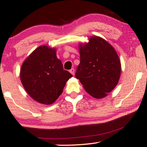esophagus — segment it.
I'll use <instances>...</instances> for the list:
<instances>
[{"instance_id": "1", "label": "esophagus", "mask_w": 147, "mask_h": 147, "mask_svg": "<svg viewBox=\"0 0 147 147\" xmlns=\"http://www.w3.org/2000/svg\"><path fill=\"white\" fill-rule=\"evenodd\" d=\"M69 72H70V73H71L72 74H73V75H74V69H73H73H71V70H70Z\"/></svg>"}]
</instances>
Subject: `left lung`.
<instances>
[{
	"label": "left lung",
	"mask_w": 147,
	"mask_h": 147,
	"mask_svg": "<svg viewBox=\"0 0 147 147\" xmlns=\"http://www.w3.org/2000/svg\"><path fill=\"white\" fill-rule=\"evenodd\" d=\"M80 64L75 76L88 94L96 98L106 96L119 82L121 67L114 48L98 36L80 46Z\"/></svg>",
	"instance_id": "8db88e82"
}]
</instances>
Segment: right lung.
Listing matches in <instances>:
<instances>
[{"mask_svg":"<svg viewBox=\"0 0 147 147\" xmlns=\"http://www.w3.org/2000/svg\"><path fill=\"white\" fill-rule=\"evenodd\" d=\"M24 89L37 102L53 103L63 92L66 82L73 75L63 69L55 49L39 47L28 56L20 69Z\"/></svg>","mask_w":147,"mask_h":147,"instance_id":"right-lung-1","label":"right lung"}]
</instances>
